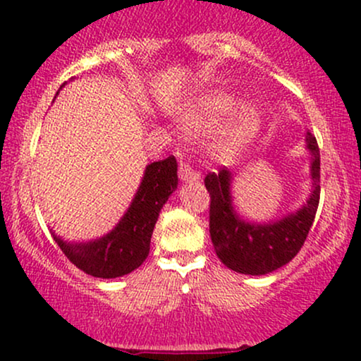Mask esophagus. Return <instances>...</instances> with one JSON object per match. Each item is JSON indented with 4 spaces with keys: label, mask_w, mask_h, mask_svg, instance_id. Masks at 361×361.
<instances>
[{
    "label": "esophagus",
    "mask_w": 361,
    "mask_h": 361,
    "mask_svg": "<svg viewBox=\"0 0 361 361\" xmlns=\"http://www.w3.org/2000/svg\"><path fill=\"white\" fill-rule=\"evenodd\" d=\"M178 175H180L181 181H185V183H193V181H198V178H200V175H198V173L192 168V164L185 159H180V169H178Z\"/></svg>",
    "instance_id": "34e87169"
}]
</instances>
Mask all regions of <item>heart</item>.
<instances>
[{
  "mask_svg": "<svg viewBox=\"0 0 361 361\" xmlns=\"http://www.w3.org/2000/svg\"><path fill=\"white\" fill-rule=\"evenodd\" d=\"M234 106V94L222 90L209 91L190 103L188 109L181 115V122L190 132L198 134V132L212 130L231 113L222 130L219 132L217 147L226 152L238 151L258 134L261 114L255 103H241L235 109Z\"/></svg>",
  "mask_w": 361,
  "mask_h": 361,
  "instance_id": "1",
  "label": "heart"
}]
</instances>
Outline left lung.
I'll return each instance as SVG.
<instances>
[{
	"label": "left lung",
	"instance_id": "1",
	"mask_svg": "<svg viewBox=\"0 0 361 361\" xmlns=\"http://www.w3.org/2000/svg\"><path fill=\"white\" fill-rule=\"evenodd\" d=\"M310 152L312 192L302 209L280 221L251 224L235 214L231 197L233 175L227 168L205 176L210 193V238L219 259L231 270L244 275H267L287 264L304 246L310 226L316 217L321 195V154L317 140L305 134Z\"/></svg>",
	"mask_w": 361,
	"mask_h": 361
}]
</instances>
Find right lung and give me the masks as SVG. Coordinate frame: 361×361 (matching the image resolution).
<instances>
[{"label":"right lung","instance_id":"right-lung-1","mask_svg":"<svg viewBox=\"0 0 361 361\" xmlns=\"http://www.w3.org/2000/svg\"><path fill=\"white\" fill-rule=\"evenodd\" d=\"M175 156L147 164L134 200L114 231L88 243H66L57 246L80 270L97 279H117L134 271L147 258L151 235L161 209L178 186Z\"/></svg>","mask_w":361,"mask_h":361}]
</instances>
